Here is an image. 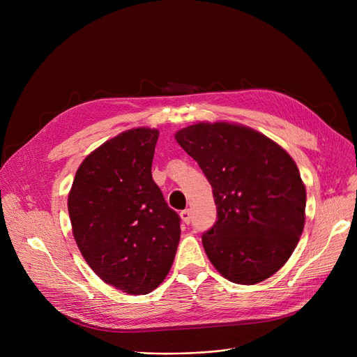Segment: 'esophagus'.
<instances>
[{"label": "esophagus", "instance_id": "34e87169", "mask_svg": "<svg viewBox=\"0 0 357 357\" xmlns=\"http://www.w3.org/2000/svg\"><path fill=\"white\" fill-rule=\"evenodd\" d=\"M181 218L185 224H190L191 222V211L190 210H183L181 211Z\"/></svg>", "mask_w": 357, "mask_h": 357}]
</instances>
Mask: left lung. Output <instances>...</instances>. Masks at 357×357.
Returning <instances> with one entry per match:
<instances>
[{
	"label": "left lung",
	"instance_id": "1",
	"mask_svg": "<svg viewBox=\"0 0 357 357\" xmlns=\"http://www.w3.org/2000/svg\"><path fill=\"white\" fill-rule=\"evenodd\" d=\"M202 169L217 221L202 234L213 266L230 282L255 285L282 268L305 224V185L284 147L248 126L202 121L175 133Z\"/></svg>",
	"mask_w": 357,
	"mask_h": 357
}]
</instances>
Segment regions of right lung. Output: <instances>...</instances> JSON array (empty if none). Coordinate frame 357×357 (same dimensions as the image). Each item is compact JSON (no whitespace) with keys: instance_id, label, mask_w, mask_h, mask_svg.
<instances>
[{"instance_id":"right-lung-1","label":"right lung","mask_w":357,"mask_h":357,"mask_svg":"<svg viewBox=\"0 0 357 357\" xmlns=\"http://www.w3.org/2000/svg\"><path fill=\"white\" fill-rule=\"evenodd\" d=\"M159 130L123 131L79 165L68 195L73 238L105 284L130 295L156 289L174 264L178 214L152 178Z\"/></svg>"}]
</instances>
